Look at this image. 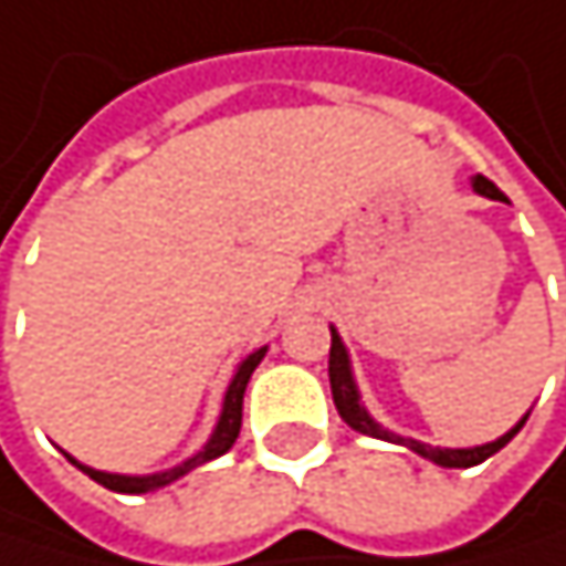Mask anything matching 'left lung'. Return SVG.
I'll list each match as a JSON object with an SVG mask.
<instances>
[{
    "label": "left lung",
    "instance_id": "left-lung-1",
    "mask_svg": "<svg viewBox=\"0 0 566 566\" xmlns=\"http://www.w3.org/2000/svg\"><path fill=\"white\" fill-rule=\"evenodd\" d=\"M473 187H476L483 197H490V200H506V197L500 193V187H496L493 180H486L483 174L473 177ZM328 382H332V399H335L338 416H342L355 432H366V436H376V439H389V442H402V447L416 450L419 457H426V460H432V463H439V467H453V470H467V467H476V463L490 460L496 450L506 447V442H510V439L520 432V426H523V422L513 426L506 436H500L496 442H486V447H476V450H439V447H426V442H416V439H406V436H396V432L382 429L379 422L369 419V412L361 409V402H358V389H355L352 369H348V355H345V345H342V338L335 335V328H332V348H328Z\"/></svg>",
    "mask_w": 566,
    "mask_h": 566
}]
</instances>
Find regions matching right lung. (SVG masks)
Segmentation results:
<instances>
[{"label": "right lung", "instance_id": "1", "mask_svg": "<svg viewBox=\"0 0 566 566\" xmlns=\"http://www.w3.org/2000/svg\"><path fill=\"white\" fill-rule=\"evenodd\" d=\"M264 358V348H258V352H251L244 361H241V369H238V376H234V382L228 386V396H224V412H221V422H218V429H214V436H211V442L205 450H200L197 457H190L184 467H174V470H167V473H154V476H116V473H99V470H90V467H80L76 460V467L90 476V480H96L99 486H106V490H116V493H147V490H157V486H167V483H174L177 476H184V473H190L193 467H200V463H208V460H218L221 453H228L231 447H234V439H238V432H241V406H244V389H248V379H251V373L258 369V361Z\"/></svg>", "mask_w": 566, "mask_h": 566}]
</instances>
